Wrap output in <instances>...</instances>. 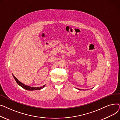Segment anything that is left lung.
Returning a JSON list of instances; mask_svg holds the SVG:
<instances>
[{
	"label": "left lung",
	"mask_w": 120,
	"mask_h": 120,
	"mask_svg": "<svg viewBox=\"0 0 120 120\" xmlns=\"http://www.w3.org/2000/svg\"><path fill=\"white\" fill-rule=\"evenodd\" d=\"M78 90H81L80 89H78Z\"/></svg>",
	"instance_id": "1"
}]
</instances>
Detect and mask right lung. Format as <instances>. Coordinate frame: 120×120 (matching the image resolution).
<instances>
[{
  "label": "right lung",
  "mask_w": 120,
  "mask_h": 120,
  "mask_svg": "<svg viewBox=\"0 0 120 120\" xmlns=\"http://www.w3.org/2000/svg\"><path fill=\"white\" fill-rule=\"evenodd\" d=\"M12 76H13L14 79H15V81L16 82V83H17V84L18 85H19L20 86H21L22 87H23V89H24L25 90H40L42 89H43V87H45V85L42 86H40V87H32V86H30L27 85H25V84H23L22 83H21V82H20L19 81L15 76L12 74Z\"/></svg>",
  "instance_id": "obj_1"
}]
</instances>
